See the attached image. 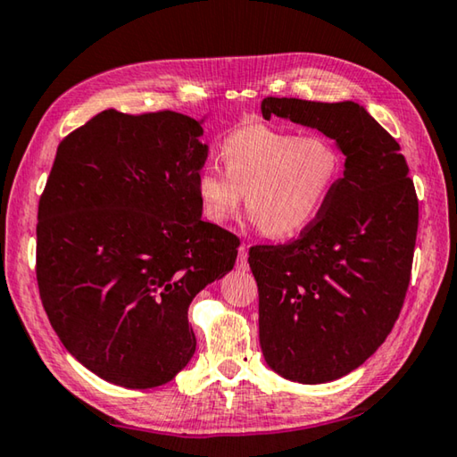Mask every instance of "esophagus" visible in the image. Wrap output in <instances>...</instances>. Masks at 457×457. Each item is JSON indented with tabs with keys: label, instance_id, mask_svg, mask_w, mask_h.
I'll use <instances>...</instances> for the list:
<instances>
[{
	"label": "esophagus",
	"instance_id": "34e87169",
	"mask_svg": "<svg viewBox=\"0 0 457 457\" xmlns=\"http://www.w3.org/2000/svg\"><path fill=\"white\" fill-rule=\"evenodd\" d=\"M237 270H242L245 272L247 270V247L245 245H239V253H237Z\"/></svg>",
	"mask_w": 457,
	"mask_h": 457
}]
</instances>
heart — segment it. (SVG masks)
<instances>
[{
  "instance_id": "obj_1",
  "label": "heart",
  "mask_w": 457,
  "mask_h": 457,
  "mask_svg": "<svg viewBox=\"0 0 457 457\" xmlns=\"http://www.w3.org/2000/svg\"><path fill=\"white\" fill-rule=\"evenodd\" d=\"M226 171L207 165L197 175L205 220L226 226L242 207L272 239L292 237L319 218L343 175V154L322 135L298 137L268 125L229 133L220 146Z\"/></svg>"
}]
</instances>
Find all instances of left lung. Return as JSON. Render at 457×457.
<instances>
[{
    "instance_id": "obj_1",
    "label": "left lung",
    "mask_w": 457,
    "mask_h": 457,
    "mask_svg": "<svg viewBox=\"0 0 457 457\" xmlns=\"http://www.w3.org/2000/svg\"><path fill=\"white\" fill-rule=\"evenodd\" d=\"M262 114L320 130L345 171L298 239L250 247L268 367L316 385L349 375L385 343L411 278L420 205L399 143L353 100H262Z\"/></svg>"
}]
</instances>
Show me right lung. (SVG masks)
<instances>
[{
  "label": "right lung",
  "mask_w": 457,
  "mask_h": 457,
  "mask_svg": "<svg viewBox=\"0 0 457 457\" xmlns=\"http://www.w3.org/2000/svg\"><path fill=\"white\" fill-rule=\"evenodd\" d=\"M201 122L108 108L58 145L37 207L44 311L72 357L151 389L195 353L191 300L236 264L239 239L201 220Z\"/></svg>",
  "instance_id": "right-lung-1"
}]
</instances>
